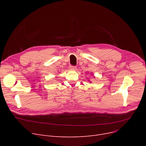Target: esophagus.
<instances>
[{
    "label": "esophagus",
    "instance_id": "1",
    "mask_svg": "<svg viewBox=\"0 0 146 146\" xmlns=\"http://www.w3.org/2000/svg\"><path fill=\"white\" fill-rule=\"evenodd\" d=\"M76 67L74 66H69V69H70V70H76Z\"/></svg>",
    "mask_w": 146,
    "mask_h": 146
}]
</instances>
